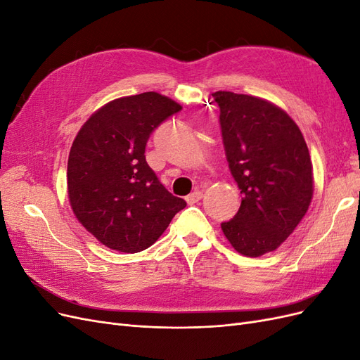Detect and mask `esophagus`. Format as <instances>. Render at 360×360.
<instances>
[{"instance_id": "obj_1", "label": "esophagus", "mask_w": 360, "mask_h": 360, "mask_svg": "<svg viewBox=\"0 0 360 360\" xmlns=\"http://www.w3.org/2000/svg\"><path fill=\"white\" fill-rule=\"evenodd\" d=\"M201 198H202V192L197 189V191H193L191 195H188L186 201H188V204H195V202H198Z\"/></svg>"}]
</instances>
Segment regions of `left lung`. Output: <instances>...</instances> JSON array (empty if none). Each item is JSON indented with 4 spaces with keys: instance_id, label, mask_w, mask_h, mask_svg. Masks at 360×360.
Listing matches in <instances>:
<instances>
[{
    "instance_id": "1",
    "label": "left lung",
    "mask_w": 360,
    "mask_h": 360,
    "mask_svg": "<svg viewBox=\"0 0 360 360\" xmlns=\"http://www.w3.org/2000/svg\"><path fill=\"white\" fill-rule=\"evenodd\" d=\"M228 167L242 193L222 231L246 257L275 250L299 225L312 198V163L297 124L259 97L216 91Z\"/></svg>"
}]
</instances>
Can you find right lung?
I'll use <instances>...</instances> for the list:
<instances>
[{"label":"right lung","instance_id":"1","mask_svg":"<svg viewBox=\"0 0 360 360\" xmlns=\"http://www.w3.org/2000/svg\"><path fill=\"white\" fill-rule=\"evenodd\" d=\"M181 106L155 91L115 99L76 135L68 192L78 221L105 246L135 254L153 245L186 207L146 160L151 132Z\"/></svg>","mask_w":360,"mask_h":360}]
</instances>
